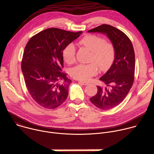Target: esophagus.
Returning a JSON list of instances; mask_svg holds the SVG:
<instances>
[{
  "label": "esophagus",
  "instance_id": "esophagus-1",
  "mask_svg": "<svg viewBox=\"0 0 154 154\" xmlns=\"http://www.w3.org/2000/svg\"><path fill=\"white\" fill-rule=\"evenodd\" d=\"M79 83L82 84V85H84V86H86V85H88L89 84L88 82H85V81H79Z\"/></svg>",
  "mask_w": 154,
  "mask_h": 154
}]
</instances>
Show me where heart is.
<instances>
[{"mask_svg": "<svg viewBox=\"0 0 154 154\" xmlns=\"http://www.w3.org/2000/svg\"><path fill=\"white\" fill-rule=\"evenodd\" d=\"M79 43L91 51L90 63L79 64L70 70V75L75 79L86 81L101 70L108 69L112 64L115 51L113 45L96 35L88 34L81 39ZM63 60L68 64L76 61V47L73 43L68 44L62 51Z\"/></svg>", "mask_w": 154, "mask_h": 154, "instance_id": "heart-1", "label": "heart"}]
</instances>
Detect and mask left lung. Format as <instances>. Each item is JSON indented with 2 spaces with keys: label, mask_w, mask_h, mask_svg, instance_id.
<instances>
[{
  "label": "left lung",
  "mask_w": 154,
  "mask_h": 154,
  "mask_svg": "<svg viewBox=\"0 0 154 154\" xmlns=\"http://www.w3.org/2000/svg\"><path fill=\"white\" fill-rule=\"evenodd\" d=\"M89 32L105 34L114 46L113 64L100 80L106 87H97V92L91 102L101 110H108L119 105L131 89L134 79L135 54L131 40L121 30L103 24L89 30Z\"/></svg>",
  "instance_id": "1"
}]
</instances>
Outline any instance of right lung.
I'll list each match as a JSON object with an SVG mask.
<instances>
[{
	"instance_id": "1",
	"label": "right lung",
	"mask_w": 154,
	"mask_h": 154,
	"mask_svg": "<svg viewBox=\"0 0 154 154\" xmlns=\"http://www.w3.org/2000/svg\"><path fill=\"white\" fill-rule=\"evenodd\" d=\"M82 32L48 28L35 34L26 44L21 70L31 96L42 107L55 109L66 99L72 81L62 72V51Z\"/></svg>"
}]
</instances>
